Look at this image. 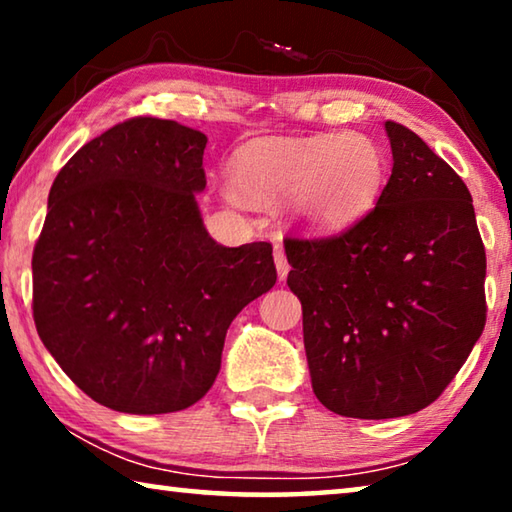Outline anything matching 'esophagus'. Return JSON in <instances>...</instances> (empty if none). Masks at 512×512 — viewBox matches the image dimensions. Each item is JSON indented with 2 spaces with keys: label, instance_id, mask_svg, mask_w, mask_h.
Returning a JSON list of instances; mask_svg holds the SVG:
<instances>
[{
  "label": "esophagus",
  "instance_id": "1",
  "mask_svg": "<svg viewBox=\"0 0 512 512\" xmlns=\"http://www.w3.org/2000/svg\"><path fill=\"white\" fill-rule=\"evenodd\" d=\"M273 257H275L277 277H280V280H287V275H289V262H287V255H284V250H282V246H280V244H275Z\"/></svg>",
  "mask_w": 512,
  "mask_h": 512
}]
</instances>
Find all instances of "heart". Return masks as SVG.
I'll return each instance as SVG.
<instances>
[{"label": "heart", "mask_w": 512, "mask_h": 512, "mask_svg": "<svg viewBox=\"0 0 512 512\" xmlns=\"http://www.w3.org/2000/svg\"><path fill=\"white\" fill-rule=\"evenodd\" d=\"M232 183L250 203L289 198V216L318 235L350 228L372 212L386 185V155L363 133L262 140L237 151Z\"/></svg>", "instance_id": "b5f03b06"}]
</instances>
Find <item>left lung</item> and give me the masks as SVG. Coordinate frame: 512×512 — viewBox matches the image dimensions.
Wrapping results in <instances>:
<instances>
[{"instance_id": "1", "label": "left lung", "mask_w": 512, "mask_h": 512, "mask_svg": "<svg viewBox=\"0 0 512 512\" xmlns=\"http://www.w3.org/2000/svg\"><path fill=\"white\" fill-rule=\"evenodd\" d=\"M391 178L343 235L284 241L289 289L320 404L345 418L418 413L445 391L485 325V250L458 173L386 121Z\"/></svg>"}]
</instances>
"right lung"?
<instances>
[{
    "instance_id": "1",
    "label": "right lung",
    "mask_w": 512,
    "mask_h": 512,
    "mask_svg": "<svg viewBox=\"0 0 512 512\" xmlns=\"http://www.w3.org/2000/svg\"><path fill=\"white\" fill-rule=\"evenodd\" d=\"M207 137L135 117L76 151L54 180L33 250V318L65 375L112 411H183L210 391L225 334L273 289L266 241L207 232Z\"/></svg>"
}]
</instances>
